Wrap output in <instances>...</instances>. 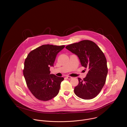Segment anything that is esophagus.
<instances>
[{
	"label": "esophagus",
	"mask_w": 127,
	"mask_h": 127,
	"mask_svg": "<svg viewBox=\"0 0 127 127\" xmlns=\"http://www.w3.org/2000/svg\"><path fill=\"white\" fill-rule=\"evenodd\" d=\"M66 78H67V79H68V80H71V79H72L73 78L72 77H70V76H67Z\"/></svg>",
	"instance_id": "1"
}]
</instances>
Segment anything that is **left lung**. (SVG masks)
Listing matches in <instances>:
<instances>
[{
    "label": "left lung",
    "mask_w": 127,
    "mask_h": 127,
    "mask_svg": "<svg viewBox=\"0 0 127 127\" xmlns=\"http://www.w3.org/2000/svg\"><path fill=\"white\" fill-rule=\"evenodd\" d=\"M66 48L76 55L88 73L74 89L76 95L84 99L96 97L103 87L108 73L107 61L100 48L93 41L84 40L67 45Z\"/></svg>",
    "instance_id": "8db88e82"
}]
</instances>
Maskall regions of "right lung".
Returning a JSON list of instances; mask_svg holds the SVG:
<instances>
[{
	"label": "right lung",
	"mask_w": 127,
	"mask_h": 127,
	"mask_svg": "<svg viewBox=\"0 0 127 127\" xmlns=\"http://www.w3.org/2000/svg\"><path fill=\"white\" fill-rule=\"evenodd\" d=\"M64 45H42L31 51L25 61L23 70L27 85L37 99L47 101L59 93L63 77L50 74L57 54Z\"/></svg>",
	"instance_id": "right-lung-1"
}]
</instances>
